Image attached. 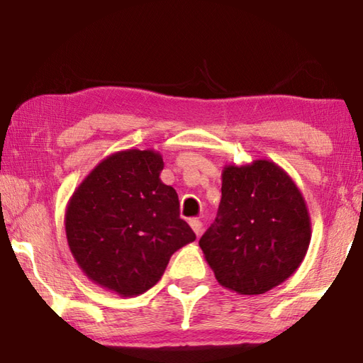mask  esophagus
<instances>
[{
	"mask_svg": "<svg viewBox=\"0 0 363 363\" xmlns=\"http://www.w3.org/2000/svg\"><path fill=\"white\" fill-rule=\"evenodd\" d=\"M189 224H190V227H192V230L196 233V237H199L201 233V225H203V224H201L199 219H190Z\"/></svg>",
	"mask_w": 363,
	"mask_h": 363,
	"instance_id": "34e87169",
	"label": "esophagus"
}]
</instances>
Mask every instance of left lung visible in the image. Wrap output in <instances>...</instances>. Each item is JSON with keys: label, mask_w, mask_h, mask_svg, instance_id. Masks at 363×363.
Returning a JSON list of instances; mask_svg holds the SVG:
<instances>
[{"label": "left lung", "mask_w": 363, "mask_h": 363, "mask_svg": "<svg viewBox=\"0 0 363 363\" xmlns=\"http://www.w3.org/2000/svg\"><path fill=\"white\" fill-rule=\"evenodd\" d=\"M218 218L200 248L219 285L262 294L291 277L311 243V216L296 184L270 160L225 164Z\"/></svg>", "instance_id": "8db88e82"}]
</instances>
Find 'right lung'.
Returning <instances> with one entry per match:
<instances>
[{"instance_id":"1","label":"right lung","mask_w":363,"mask_h":363,"mask_svg":"<svg viewBox=\"0 0 363 363\" xmlns=\"http://www.w3.org/2000/svg\"><path fill=\"white\" fill-rule=\"evenodd\" d=\"M155 150L128 149L104 158L70 196L67 243L96 285L139 296L162 279L171 255L195 240L179 218L176 190L163 184Z\"/></svg>"}]
</instances>
